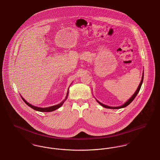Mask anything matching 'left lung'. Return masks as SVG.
I'll return each mask as SVG.
<instances>
[{"label": "left lung", "instance_id": "left-lung-1", "mask_svg": "<svg viewBox=\"0 0 160 160\" xmlns=\"http://www.w3.org/2000/svg\"><path fill=\"white\" fill-rule=\"evenodd\" d=\"M143 77H144V72H143V75H142V80H141V82H140V83L139 84V85H138V88H137V90H136V91L135 92V93L133 94V95L129 98L125 103H124L122 106H119V107H110V106H106V105H104V104H102V103H101L100 102H99L98 100H97V102L99 103V104L101 105V106H102V107H105V108H110V109H118V108H123V107H125L127 106H128L129 104L134 99V98H136V97L137 96V94H138V92L140 91V88H141V86H142V83H143Z\"/></svg>", "mask_w": 160, "mask_h": 160}]
</instances>
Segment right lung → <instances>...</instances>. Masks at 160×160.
Wrapping results in <instances>:
<instances>
[{
  "label": "right lung",
  "mask_w": 160,
  "mask_h": 160,
  "mask_svg": "<svg viewBox=\"0 0 160 160\" xmlns=\"http://www.w3.org/2000/svg\"><path fill=\"white\" fill-rule=\"evenodd\" d=\"M68 92H67V96H66V97H65V99L62 101V102H61L60 104H58V105H56V106H51L49 107H46V108H41V107H38L34 106H32V104H29V102H28L25 99L23 98V97L21 96V97H22V98L23 99V101H24V102L28 106L30 107H31L32 108H33V109H34L35 110H37V111H39V112H53L54 110H56V109H58V108H59V107H61L62 106V104H63V102L66 101V99H67V98H68Z\"/></svg>",
  "instance_id": "right-lung-1"
}]
</instances>
